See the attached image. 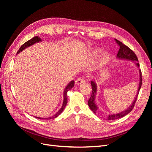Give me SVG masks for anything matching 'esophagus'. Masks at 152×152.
<instances>
[{"instance_id":"1","label":"esophagus","mask_w":152,"mask_h":152,"mask_svg":"<svg viewBox=\"0 0 152 152\" xmlns=\"http://www.w3.org/2000/svg\"><path fill=\"white\" fill-rule=\"evenodd\" d=\"M84 77H79V79H77L76 80H75V84H77V85H79V84H80L81 83H83V82H84Z\"/></svg>"}]
</instances>
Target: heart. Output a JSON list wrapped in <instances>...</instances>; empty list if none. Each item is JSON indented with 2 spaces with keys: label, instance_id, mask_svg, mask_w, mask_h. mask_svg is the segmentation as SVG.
Returning a JSON list of instances; mask_svg holds the SVG:
<instances>
[{
  "label": "heart",
  "instance_id": "heart-1",
  "mask_svg": "<svg viewBox=\"0 0 152 152\" xmlns=\"http://www.w3.org/2000/svg\"><path fill=\"white\" fill-rule=\"evenodd\" d=\"M99 50H95V51H94V53H95V54H98V53H99Z\"/></svg>",
  "mask_w": 152,
  "mask_h": 152
}]
</instances>
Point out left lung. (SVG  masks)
Here are the masks:
<instances>
[{
  "mask_svg": "<svg viewBox=\"0 0 152 152\" xmlns=\"http://www.w3.org/2000/svg\"><path fill=\"white\" fill-rule=\"evenodd\" d=\"M115 41L117 42V44L119 46V50L118 51L117 57L118 58L120 59H128V60H131V61H134L135 62H138V59H137L136 54L133 52V50H132L129 48L127 47V45H124V44H122L121 41H119L117 39H115ZM136 65L140 67V64L137 63H136ZM140 84H139V87H138V90L137 91V94L136 95V97L134 98V102H132V104L129 107L127 110H124L123 112H121L118 113L117 114H113V115H109L108 117V120H115V119L117 118H120L123 117L124 116L126 115L127 114H128L129 113H130V112L132 111V110L134 108V105H135V103L136 102V99L137 98V96H138L139 94V92L140 90V88L141 87V84H142V73H141V70H140ZM91 86H92V93H91V97L88 101V105L89 108H91V110L93 111L94 113H96V111L98 110V107L95 104V96H96V91H97V87H96V84L95 82L92 80L91 82Z\"/></svg>",
  "mask_w": 152,
  "mask_h": 152,
  "instance_id": "left-lung-1",
  "label": "left lung"
}]
</instances>
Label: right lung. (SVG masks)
<instances>
[{"label":"right lung","mask_w":152,"mask_h":152,"mask_svg":"<svg viewBox=\"0 0 152 152\" xmlns=\"http://www.w3.org/2000/svg\"><path fill=\"white\" fill-rule=\"evenodd\" d=\"M40 41H41V39L40 38V37H39L38 36H36V37H33L32 39H31L30 40H28L27 41V42H26L25 43H24L20 47V49L18 50V51L17 52V54H18L19 53L20 51H22L23 50V49H25V48H26L27 47H28V46H30V45H33L34 44H35V43H36V42H40ZM74 81L73 80H72V81H71L70 83H69L67 86H66V88L65 89V91H64V93H63V94H64V100H63V105H62V107L61 108V109L59 110V111L55 114V115H54L53 116H52V117H49V118H46L47 120H49V119H53V118H56V117H57L59 115H60L61 113H62V112L63 111V110L65 109V107H66V103H67V92L70 90V89H72V87L74 86ZM37 118H39V119H44V118H40V117H36Z\"/></svg>","instance_id":"obj_1"}]
</instances>
